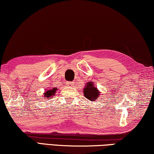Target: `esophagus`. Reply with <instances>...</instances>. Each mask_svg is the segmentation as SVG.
Here are the masks:
<instances>
[{
  "label": "esophagus",
  "instance_id": "obj_1",
  "mask_svg": "<svg viewBox=\"0 0 154 154\" xmlns=\"http://www.w3.org/2000/svg\"><path fill=\"white\" fill-rule=\"evenodd\" d=\"M74 84H75V82H68V85L69 86H72L73 85H74Z\"/></svg>",
  "mask_w": 154,
  "mask_h": 154
}]
</instances>
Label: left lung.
I'll return each mask as SVG.
<instances>
[{
    "label": "left lung",
    "instance_id": "obj_1",
    "mask_svg": "<svg viewBox=\"0 0 154 154\" xmlns=\"http://www.w3.org/2000/svg\"><path fill=\"white\" fill-rule=\"evenodd\" d=\"M84 96L85 98L91 101L95 102L98 100V97L100 93L97 89L96 87H95L94 84L93 82H88L85 86V88H84Z\"/></svg>",
    "mask_w": 154,
    "mask_h": 154
}]
</instances>
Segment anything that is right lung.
<instances>
[{
  "label": "right lung",
  "mask_w": 154,
  "mask_h": 154,
  "mask_svg": "<svg viewBox=\"0 0 154 154\" xmlns=\"http://www.w3.org/2000/svg\"><path fill=\"white\" fill-rule=\"evenodd\" d=\"M57 91V88H54L52 89H49V90H47L45 92L44 96L45 97H47V98H50L52 97L53 96L55 95V92Z\"/></svg>",
  "instance_id": "right-lung-1"
}]
</instances>
